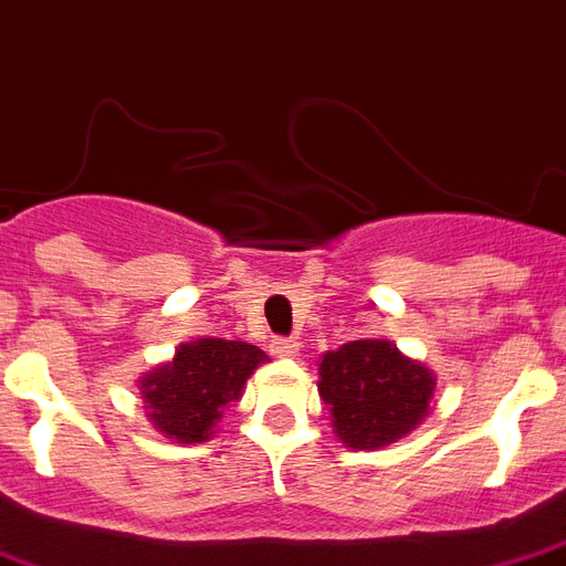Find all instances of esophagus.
Listing matches in <instances>:
<instances>
[{
	"instance_id": "esophagus-1",
	"label": "esophagus",
	"mask_w": 566,
	"mask_h": 566,
	"mask_svg": "<svg viewBox=\"0 0 566 566\" xmlns=\"http://www.w3.org/2000/svg\"><path fill=\"white\" fill-rule=\"evenodd\" d=\"M270 350L275 357H296V354H300V342L287 336H275L270 342Z\"/></svg>"
}]
</instances>
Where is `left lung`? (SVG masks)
<instances>
[{
	"label": "left lung",
	"instance_id": "8db88e82",
	"mask_svg": "<svg viewBox=\"0 0 566 566\" xmlns=\"http://www.w3.org/2000/svg\"><path fill=\"white\" fill-rule=\"evenodd\" d=\"M317 389L333 411L338 441L375 450L411 432L429 413L434 375L401 357L396 345L366 338L324 354Z\"/></svg>",
	"mask_w": 566,
	"mask_h": 566
}]
</instances>
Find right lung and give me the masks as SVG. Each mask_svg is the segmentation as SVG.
<instances>
[{
  "label": "right lung",
  "mask_w": 566,
  "mask_h": 566,
  "mask_svg": "<svg viewBox=\"0 0 566 566\" xmlns=\"http://www.w3.org/2000/svg\"><path fill=\"white\" fill-rule=\"evenodd\" d=\"M266 354L261 347L224 338L179 345L177 357L140 380L144 408L158 432L177 443L207 441L230 401Z\"/></svg>",
  "instance_id": "add662e5"
}]
</instances>
